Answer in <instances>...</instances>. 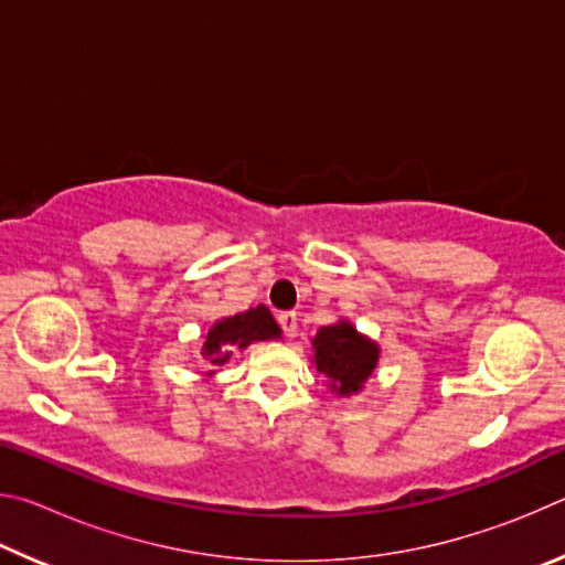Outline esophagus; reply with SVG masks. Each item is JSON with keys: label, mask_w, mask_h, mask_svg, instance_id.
<instances>
[{"label": "esophagus", "mask_w": 565, "mask_h": 565, "mask_svg": "<svg viewBox=\"0 0 565 565\" xmlns=\"http://www.w3.org/2000/svg\"><path fill=\"white\" fill-rule=\"evenodd\" d=\"M276 319H279V327L284 329L286 337L294 339L296 329H299V317H296V311H281Z\"/></svg>", "instance_id": "1"}]
</instances>
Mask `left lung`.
I'll list each match as a JSON object with an SVG mask.
<instances>
[{
	"instance_id": "left-lung-1",
	"label": "left lung",
	"mask_w": 565,
	"mask_h": 565,
	"mask_svg": "<svg viewBox=\"0 0 565 565\" xmlns=\"http://www.w3.org/2000/svg\"><path fill=\"white\" fill-rule=\"evenodd\" d=\"M313 363L319 374L331 381V391L337 396H356L374 374L379 363V343L356 331L351 321H339L331 327H321L311 339Z\"/></svg>"
}]
</instances>
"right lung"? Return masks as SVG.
<instances>
[{"label":"right lung","instance_id":"right-lung-1","mask_svg":"<svg viewBox=\"0 0 565 565\" xmlns=\"http://www.w3.org/2000/svg\"><path fill=\"white\" fill-rule=\"evenodd\" d=\"M269 339H281L279 323L274 321L271 311L266 309L264 303L254 306V309L234 313V317H226L216 321L212 329L206 331L202 356L212 366H222L232 356V349H246L248 343L254 341H269ZM214 371H209L212 376Z\"/></svg>","mask_w":565,"mask_h":565}]
</instances>
